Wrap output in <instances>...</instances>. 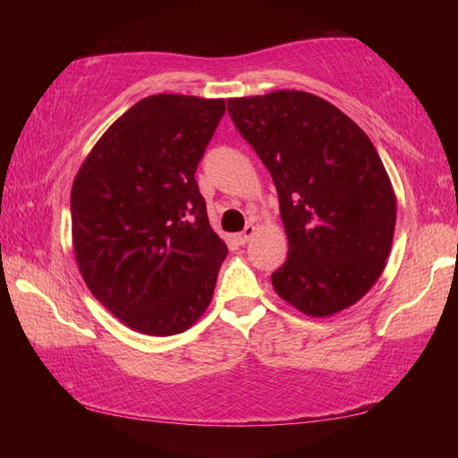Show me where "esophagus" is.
Here are the masks:
<instances>
[{"label":"esophagus","mask_w":458,"mask_h":458,"mask_svg":"<svg viewBox=\"0 0 458 458\" xmlns=\"http://www.w3.org/2000/svg\"><path fill=\"white\" fill-rule=\"evenodd\" d=\"M254 232H257V228H254L252 224H248V226L238 234V242L240 244H248V242H250V238L254 236Z\"/></svg>","instance_id":"1"}]
</instances>
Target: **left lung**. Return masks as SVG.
I'll use <instances>...</instances> for the list:
<instances>
[{
  "label": "left lung",
  "mask_w": 458,
  "mask_h": 458,
  "mask_svg": "<svg viewBox=\"0 0 458 458\" xmlns=\"http://www.w3.org/2000/svg\"><path fill=\"white\" fill-rule=\"evenodd\" d=\"M228 113L273 175L289 257L278 297L311 317L344 311L376 284L396 226V193L374 143L321 97L275 90L228 98Z\"/></svg>",
  "instance_id": "obj_1"
}]
</instances>
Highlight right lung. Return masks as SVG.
Wrapping results in <instances>:
<instances>
[{"label": "right lung", "mask_w": 458, "mask_h": 458, "mask_svg": "<svg viewBox=\"0 0 458 458\" xmlns=\"http://www.w3.org/2000/svg\"><path fill=\"white\" fill-rule=\"evenodd\" d=\"M224 98L153 95L113 123L71 191L72 244L84 283L145 335L167 337L210 305L228 248L210 226L196 169Z\"/></svg>", "instance_id": "right-lung-1"}]
</instances>
